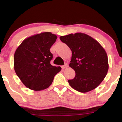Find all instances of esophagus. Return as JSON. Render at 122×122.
Wrapping results in <instances>:
<instances>
[{
	"label": "esophagus",
	"instance_id": "1",
	"mask_svg": "<svg viewBox=\"0 0 122 122\" xmlns=\"http://www.w3.org/2000/svg\"><path fill=\"white\" fill-rule=\"evenodd\" d=\"M68 68V65H67V64H65V65L62 66V68L63 69H65V68Z\"/></svg>",
	"mask_w": 122,
	"mask_h": 122
}]
</instances>
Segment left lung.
I'll return each mask as SVG.
<instances>
[{"label":"left lung","mask_w":122,"mask_h":122,"mask_svg":"<svg viewBox=\"0 0 122 122\" xmlns=\"http://www.w3.org/2000/svg\"><path fill=\"white\" fill-rule=\"evenodd\" d=\"M72 51L69 66L76 76L68 82L77 91L85 93L97 87L108 71L106 50L96 40L82 33L70 34L60 37Z\"/></svg>","instance_id":"1"}]
</instances>
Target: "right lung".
Returning <instances> with one entry per match:
<instances>
[{
	"label": "right lung",
	"instance_id": "add662e5",
	"mask_svg": "<svg viewBox=\"0 0 122 122\" xmlns=\"http://www.w3.org/2000/svg\"><path fill=\"white\" fill-rule=\"evenodd\" d=\"M57 36L43 32L25 39L15 51L14 68L26 87L39 91L49 87L61 68L50 64L53 54L50 47Z\"/></svg>",
	"mask_w": 122,
	"mask_h": 122
}]
</instances>
